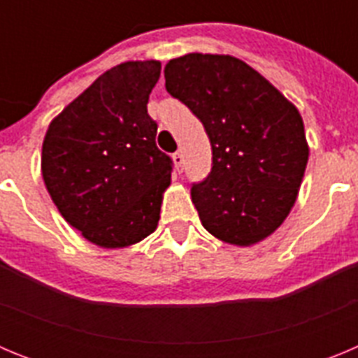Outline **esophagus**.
<instances>
[{
	"label": "esophagus",
	"mask_w": 358,
	"mask_h": 358,
	"mask_svg": "<svg viewBox=\"0 0 358 358\" xmlns=\"http://www.w3.org/2000/svg\"><path fill=\"white\" fill-rule=\"evenodd\" d=\"M173 159V164H176V170L177 172H182V164H185V157H182L181 152H176L172 156Z\"/></svg>",
	"instance_id": "esophagus-1"
}]
</instances>
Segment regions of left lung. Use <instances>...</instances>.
<instances>
[{
    "label": "left lung",
    "instance_id": "left-lung-1",
    "mask_svg": "<svg viewBox=\"0 0 358 358\" xmlns=\"http://www.w3.org/2000/svg\"><path fill=\"white\" fill-rule=\"evenodd\" d=\"M164 87L202 122L211 170L192 185L202 226L235 245L278 229L301 186L308 145L299 110L231 55L188 53L164 68Z\"/></svg>",
    "mask_w": 358,
    "mask_h": 358
}]
</instances>
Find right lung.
<instances>
[{
	"mask_svg": "<svg viewBox=\"0 0 358 358\" xmlns=\"http://www.w3.org/2000/svg\"><path fill=\"white\" fill-rule=\"evenodd\" d=\"M161 62L110 68L50 123L44 185L69 226L100 248H125L154 233L172 157L157 148L147 110Z\"/></svg>",
	"mask_w": 358,
	"mask_h": 358,
	"instance_id": "right-lung-1",
	"label": "right lung"
}]
</instances>
